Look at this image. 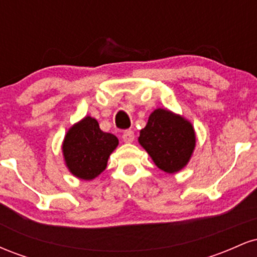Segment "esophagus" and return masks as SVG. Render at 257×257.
<instances>
[{
    "instance_id": "34e87169",
    "label": "esophagus",
    "mask_w": 257,
    "mask_h": 257,
    "mask_svg": "<svg viewBox=\"0 0 257 257\" xmlns=\"http://www.w3.org/2000/svg\"><path fill=\"white\" fill-rule=\"evenodd\" d=\"M122 139L124 143H133L134 141V133L132 131H124L122 134Z\"/></svg>"
}]
</instances>
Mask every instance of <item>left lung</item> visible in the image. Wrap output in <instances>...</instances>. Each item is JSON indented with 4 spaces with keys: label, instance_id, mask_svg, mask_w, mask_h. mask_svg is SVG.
Wrapping results in <instances>:
<instances>
[{
    "label": "left lung",
    "instance_id": "left-lung-1",
    "mask_svg": "<svg viewBox=\"0 0 257 257\" xmlns=\"http://www.w3.org/2000/svg\"><path fill=\"white\" fill-rule=\"evenodd\" d=\"M139 143L163 172L178 173L190 162L196 133L191 122L169 110L157 108L140 131Z\"/></svg>",
    "mask_w": 257,
    "mask_h": 257
}]
</instances>
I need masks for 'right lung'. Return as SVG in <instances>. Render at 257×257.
Segmentation results:
<instances>
[{
    "instance_id": "1",
    "label": "right lung",
    "mask_w": 257,
    "mask_h": 257,
    "mask_svg": "<svg viewBox=\"0 0 257 257\" xmlns=\"http://www.w3.org/2000/svg\"><path fill=\"white\" fill-rule=\"evenodd\" d=\"M118 139L100 129L98 120L87 116L73 124L63 143V155L70 173L82 180H93L107 166Z\"/></svg>"
}]
</instances>
